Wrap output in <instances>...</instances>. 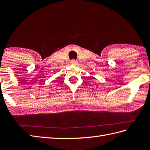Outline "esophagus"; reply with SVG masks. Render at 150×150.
<instances>
[{
  "label": "esophagus",
  "mask_w": 150,
  "mask_h": 150,
  "mask_svg": "<svg viewBox=\"0 0 150 150\" xmlns=\"http://www.w3.org/2000/svg\"><path fill=\"white\" fill-rule=\"evenodd\" d=\"M77 63H78V62H77V60H71V64L77 65Z\"/></svg>",
  "instance_id": "esophagus-1"
}]
</instances>
